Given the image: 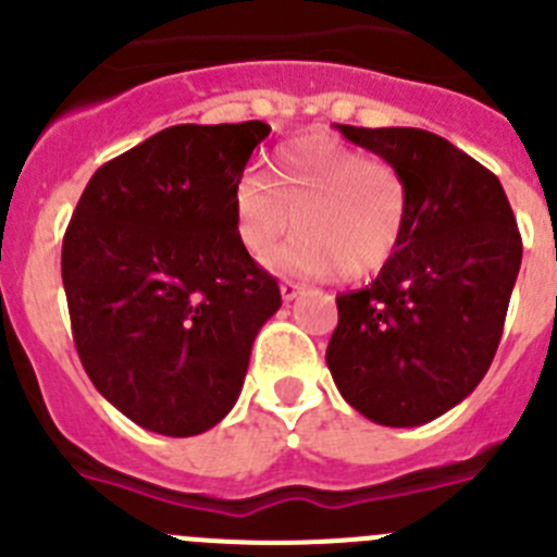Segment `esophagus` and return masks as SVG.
<instances>
[{"instance_id": "34e87169", "label": "esophagus", "mask_w": 557, "mask_h": 557, "mask_svg": "<svg viewBox=\"0 0 557 557\" xmlns=\"http://www.w3.org/2000/svg\"><path fill=\"white\" fill-rule=\"evenodd\" d=\"M302 290H305V285L290 283V280H285V283H280V294H283L285 302H290V299H296V296L302 294Z\"/></svg>"}]
</instances>
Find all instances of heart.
Segmentation results:
<instances>
[{
    "label": "heart",
    "instance_id": "heart-1",
    "mask_svg": "<svg viewBox=\"0 0 557 557\" xmlns=\"http://www.w3.org/2000/svg\"><path fill=\"white\" fill-rule=\"evenodd\" d=\"M296 277H368L387 267L412 220V186L387 159L332 134H305L274 153L272 175L244 170L233 186V231L252 258Z\"/></svg>",
    "mask_w": 557,
    "mask_h": 557
}]
</instances>
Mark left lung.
<instances>
[{
    "label": "left lung",
    "mask_w": 557,
    "mask_h": 557,
    "mask_svg": "<svg viewBox=\"0 0 557 557\" xmlns=\"http://www.w3.org/2000/svg\"><path fill=\"white\" fill-rule=\"evenodd\" d=\"M337 128L407 175L412 220L376 280L337 296L326 366L368 420L423 425L490 371L522 238L497 175L448 139L423 128Z\"/></svg>",
    "instance_id": "8db88e82"
}]
</instances>
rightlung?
<instances>
[{
    "mask_svg": "<svg viewBox=\"0 0 557 557\" xmlns=\"http://www.w3.org/2000/svg\"><path fill=\"white\" fill-rule=\"evenodd\" d=\"M261 121L170 126L96 170L62 238L74 343L96 389L164 436L220 423L277 280L233 231V186Z\"/></svg>",
    "mask_w": 557,
    "mask_h": 557,
    "instance_id": "add662e5",
    "label": "right lung"
}]
</instances>
